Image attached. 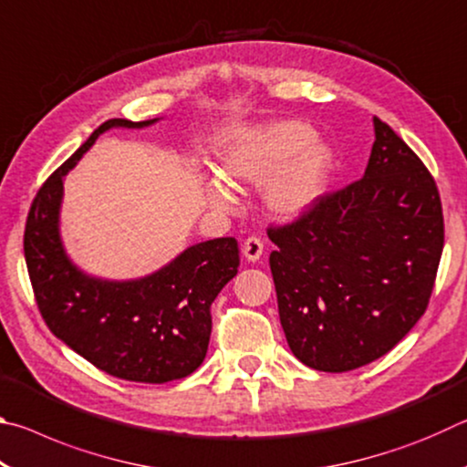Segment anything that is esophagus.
I'll use <instances>...</instances> for the list:
<instances>
[{"mask_svg": "<svg viewBox=\"0 0 467 467\" xmlns=\"http://www.w3.org/2000/svg\"><path fill=\"white\" fill-rule=\"evenodd\" d=\"M262 253H264V243L262 239H257V236H249V239L243 243V255L247 262H257V259L262 257Z\"/></svg>", "mask_w": 467, "mask_h": 467, "instance_id": "1", "label": "esophagus"}]
</instances>
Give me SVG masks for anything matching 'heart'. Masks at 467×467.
Masks as SVG:
<instances>
[{"label": "heart", "mask_w": 467, "mask_h": 467, "mask_svg": "<svg viewBox=\"0 0 467 467\" xmlns=\"http://www.w3.org/2000/svg\"><path fill=\"white\" fill-rule=\"evenodd\" d=\"M334 152L315 138L309 123L298 119L241 128L228 136L218 152V167L228 183L265 187V203L275 216L295 218L319 200L327 185ZM205 200L231 208V192L220 179L203 183Z\"/></svg>", "instance_id": "obj_1"}]
</instances>
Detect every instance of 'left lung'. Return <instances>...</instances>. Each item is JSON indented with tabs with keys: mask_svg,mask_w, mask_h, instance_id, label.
Segmentation results:
<instances>
[{
	"mask_svg": "<svg viewBox=\"0 0 467 467\" xmlns=\"http://www.w3.org/2000/svg\"><path fill=\"white\" fill-rule=\"evenodd\" d=\"M362 179L270 228V267L286 342L303 365L346 373L381 358L422 317L445 228L434 179L373 117Z\"/></svg>",
	"mask_w": 467,
	"mask_h": 467,
	"instance_id": "1",
	"label": "left lung"
}]
</instances>
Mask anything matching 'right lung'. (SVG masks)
I'll return each mask as SVG.
<instances>
[{
	"label": "right lung",
	"mask_w": 467,
	"mask_h": 467,
	"mask_svg": "<svg viewBox=\"0 0 467 467\" xmlns=\"http://www.w3.org/2000/svg\"><path fill=\"white\" fill-rule=\"evenodd\" d=\"M158 119H109L38 189L25 231V257L47 327L82 358L117 379L167 383L192 375L208 352L210 306L236 272L233 236L192 244L148 275L105 280L80 270L61 241L63 181L100 133Z\"/></svg>",
	"instance_id": "1"
}]
</instances>
